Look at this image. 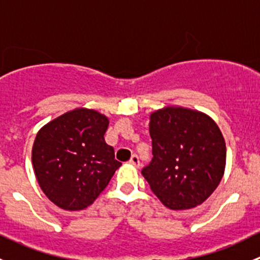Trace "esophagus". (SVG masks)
<instances>
[{"label":"esophagus","mask_w":260,"mask_h":260,"mask_svg":"<svg viewBox=\"0 0 260 260\" xmlns=\"http://www.w3.org/2000/svg\"><path fill=\"white\" fill-rule=\"evenodd\" d=\"M129 162L132 165H135L136 167H140L141 166V161H140V157H138V154H132V157H131Z\"/></svg>","instance_id":"obj_1"}]
</instances>
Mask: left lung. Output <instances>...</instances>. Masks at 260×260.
<instances>
[{
    "instance_id": "obj_1",
    "label": "left lung",
    "mask_w": 260,
    "mask_h": 260,
    "mask_svg": "<svg viewBox=\"0 0 260 260\" xmlns=\"http://www.w3.org/2000/svg\"><path fill=\"white\" fill-rule=\"evenodd\" d=\"M151 162L142 175L154 195L172 210L203 204L221 181L226 161L225 141L209 115L186 108L151 114Z\"/></svg>"
}]
</instances>
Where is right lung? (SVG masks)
<instances>
[{"label": "right lung", "mask_w": 260, "mask_h": 260, "mask_svg": "<svg viewBox=\"0 0 260 260\" xmlns=\"http://www.w3.org/2000/svg\"><path fill=\"white\" fill-rule=\"evenodd\" d=\"M108 118L78 108L44 125L32 147V165L41 190L64 210L94 203L120 166L104 140Z\"/></svg>", "instance_id": "right-lung-1"}]
</instances>
